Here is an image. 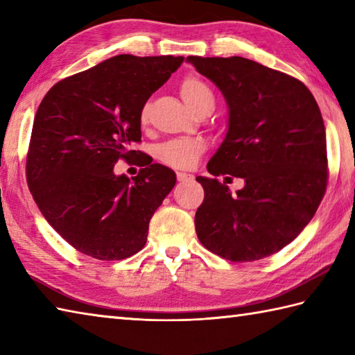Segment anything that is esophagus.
<instances>
[{
    "label": "esophagus",
    "mask_w": 355,
    "mask_h": 355,
    "mask_svg": "<svg viewBox=\"0 0 355 355\" xmlns=\"http://www.w3.org/2000/svg\"><path fill=\"white\" fill-rule=\"evenodd\" d=\"M193 177L191 173H186V172H177V180L180 183H184V182H191Z\"/></svg>",
    "instance_id": "obj_1"
}]
</instances>
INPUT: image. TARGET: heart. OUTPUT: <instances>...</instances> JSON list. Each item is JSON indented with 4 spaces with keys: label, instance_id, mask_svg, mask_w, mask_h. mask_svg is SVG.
I'll use <instances>...</instances> for the list:
<instances>
[{
    "label": "heart",
    "instance_id": "heart-1",
    "mask_svg": "<svg viewBox=\"0 0 355 355\" xmlns=\"http://www.w3.org/2000/svg\"><path fill=\"white\" fill-rule=\"evenodd\" d=\"M182 95L184 101L196 110H200L206 104H214V94L211 87L197 76H187L182 83ZM148 118V106L140 112V120ZM206 149V143L201 138H173L155 148V157L173 169H191L197 164L198 158Z\"/></svg>",
    "mask_w": 355,
    "mask_h": 355
}]
</instances>
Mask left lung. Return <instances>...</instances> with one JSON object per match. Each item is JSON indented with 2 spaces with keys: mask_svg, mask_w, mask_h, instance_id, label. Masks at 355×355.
Returning a JSON list of instances; mask_svg holds the SVG:
<instances>
[{
  "mask_svg": "<svg viewBox=\"0 0 355 355\" xmlns=\"http://www.w3.org/2000/svg\"><path fill=\"white\" fill-rule=\"evenodd\" d=\"M186 61L227 104V132L207 172L245 180L232 196L217 178L197 177L205 189L196 214L198 240L231 261L265 259L303 231L324 196L328 158L320 109L302 81L252 60Z\"/></svg>",
  "mask_w": 355,
  "mask_h": 355,
  "instance_id": "8db88e82",
  "label": "left lung"
}]
</instances>
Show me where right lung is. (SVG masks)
<instances>
[{"label":"right lung","instance_id":"right-lung-1","mask_svg":"<svg viewBox=\"0 0 355 355\" xmlns=\"http://www.w3.org/2000/svg\"><path fill=\"white\" fill-rule=\"evenodd\" d=\"M183 57L116 55L58 81L41 101L27 152V184L41 214L76 251L123 260L141 251L152 215L175 186V172L146 166L115 175L141 141L140 112Z\"/></svg>","mask_w":355,"mask_h":355}]
</instances>
